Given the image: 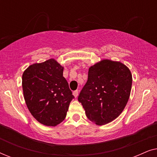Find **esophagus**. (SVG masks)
I'll return each mask as SVG.
<instances>
[{"mask_svg":"<svg viewBox=\"0 0 157 157\" xmlns=\"http://www.w3.org/2000/svg\"><path fill=\"white\" fill-rule=\"evenodd\" d=\"M73 95L74 96L75 98H76L77 96H78V90H76V91H74V92H73Z\"/></svg>","mask_w":157,"mask_h":157,"instance_id":"esophagus-1","label":"esophagus"}]
</instances>
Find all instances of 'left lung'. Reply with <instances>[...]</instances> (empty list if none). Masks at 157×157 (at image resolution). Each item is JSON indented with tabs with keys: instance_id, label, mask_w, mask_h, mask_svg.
Returning <instances> with one entry per match:
<instances>
[{
	"instance_id": "obj_1",
	"label": "left lung",
	"mask_w": 157,
	"mask_h": 157,
	"mask_svg": "<svg viewBox=\"0 0 157 157\" xmlns=\"http://www.w3.org/2000/svg\"><path fill=\"white\" fill-rule=\"evenodd\" d=\"M132 76L121 62L104 59L91 66L88 80L79 94L86 115L97 125L119 117L130 96Z\"/></svg>"
}]
</instances>
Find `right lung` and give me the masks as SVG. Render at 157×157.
<instances>
[{"mask_svg": "<svg viewBox=\"0 0 157 157\" xmlns=\"http://www.w3.org/2000/svg\"><path fill=\"white\" fill-rule=\"evenodd\" d=\"M63 71V66L51 59L32 64L23 74L25 104L32 116L44 125L55 126L61 123L74 98Z\"/></svg>", "mask_w": 157, "mask_h": 157, "instance_id": "right-lung-1", "label": "right lung"}]
</instances>
